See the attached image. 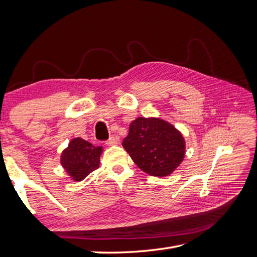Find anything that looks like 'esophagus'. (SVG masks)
Here are the masks:
<instances>
[{
	"instance_id": "34e87169",
	"label": "esophagus",
	"mask_w": 257,
	"mask_h": 257,
	"mask_svg": "<svg viewBox=\"0 0 257 257\" xmlns=\"http://www.w3.org/2000/svg\"><path fill=\"white\" fill-rule=\"evenodd\" d=\"M118 143H119L118 138L112 136V137H110V138L108 139V141L106 142V145H107V146H115V145H118Z\"/></svg>"
}]
</instances>
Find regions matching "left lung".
Segmentation results:
<instances>
[{
  "label": "left lung",
  "mask_w": 257,
  "mask_h": 257,
  "mask_svg": "<svg viewBox=\"0 0 257 257\" xmlns=\"http://www.w3.org/2000/svg\"><path fill=\"white\" fill-rule=\"evenodd\" d=\"M122 146L143 172L154 177L173 174L185 154L180 131L160 118L138 116L130 124Z\"/></svg>",
  "instance_id": "1"
}]
</instances>
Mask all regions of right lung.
Instances as JSON below:
<instances>
[{"label":"right lung","mask_w":257,"mask_h":257,"mask_svg":"<svg viewBox=\"0 0 257 257\" xmlns=\"http://www.w3.org/2000/svg\"><path fill=\"white\" fill-rule=\"evenodd\" d=\"M102 147H95L84 139H72L61 154V165L74 181H82L99 166Z\"/></svg>","instance_id":"obj_1"}]
</instances>
